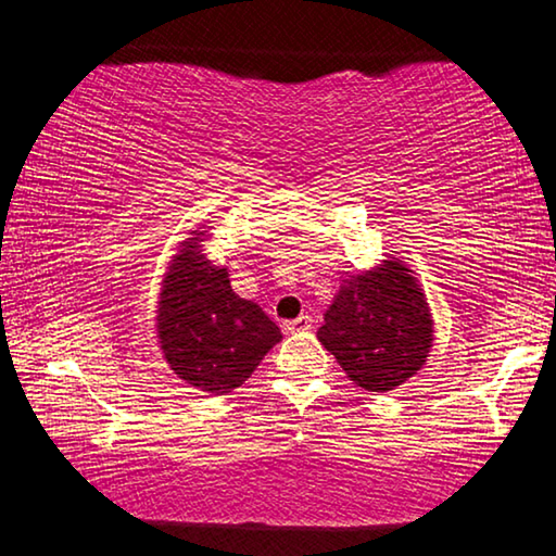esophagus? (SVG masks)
<instances>
[{
  "label": "esophagus",
  "mask_w": 556,
  "mask_h": 556,
  "mask_svg": "<svg viewBox=\"0 0 556 556\" xmlns=\"http://www.w3.org/2000/svg\"><path fill=\"white\" fill-rule=\"evenodd\" d=\"M307 330H312L309 315H300L296 319H289V323H285V332H307Z\"/></svg>",
  "instance_id": "34e87169"
}]
</instances>
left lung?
I'll return each mask as SVG.
<instances>
[{
    "instance_id": "8db88e82",
    "label": "left lung",
    "mask_w": 556,
    "mask_h": 556,
    "mask_svg": "<svg viewBox=\"0 0 556 556\" xmlns=\"http://www.w3.org/2000/svg\"><path fill=\"white\" fill-rule=\"evenodd\" d=\"M317 340L355 386L386 393L424 367L433 319L410 269L386 262L380 269L342 281Z\"/></svg>"
}]
</instances>
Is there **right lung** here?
I'll use <instances>...</instances> for the list:
<instances>
[{"label": "right lung", "mask_w": 556, "mask_h": 556, "mask_svg": "<svg viewBox=\"0 0 556 556\" xmlns=\"http://www.w3.org/2000/svg\"><path fill=\"white\" fill-rule=\"evenodd\" d=\"M159 338L178 378L224 395L256 370L281 332L260 304L233 294L229 271L211 264L191 239L163 279Z\"/></svg>", "instance_id": "right-lung-1"}]
</instances>
